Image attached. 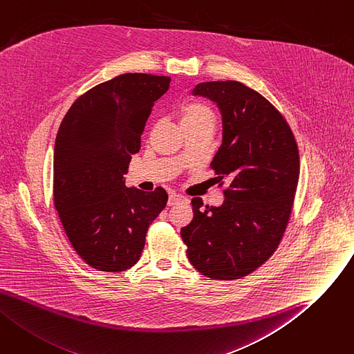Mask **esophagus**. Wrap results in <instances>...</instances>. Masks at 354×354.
Listing matches in <instances>:
<instances>
[{
	"label": "esophagus",
	"mask_w": 354,
	"mask_h": 354,
	"mask_svg": "<svg viewBox=\"0 0 354 354\" xmlns=\"http://www.w3.org/2000/svg\"><path fill=\"white\" fill-rule=\"evenodd\" d=\"M186 201V198L183 196V195H179V194H172L171 196H169V199H168V205L169 206H174V205H176V203H180V202H185Z\"/></svg>",
	"instance_id": "esophagus-1"
}]
</instances>
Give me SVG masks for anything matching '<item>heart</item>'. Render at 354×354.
Masks as SVG:
<instances>
[{
  "instance_id": "b5f03b06",
  "label": "heart",
  "mask_w": 354,
  "mask_h": 354,
  "mask_svg": "<svg viewBox=\"0 0 354 354\" xmlns=\"http://www.w3.org/2000/svg\"><path fill=\"white\" fill-rule=\"evenodd\" d=\"M180 120L185 129L196 128V127L214 128L216 124V112L206 102L191 100V101H185L182 104Z\"/></svg>"
}]
</instances>
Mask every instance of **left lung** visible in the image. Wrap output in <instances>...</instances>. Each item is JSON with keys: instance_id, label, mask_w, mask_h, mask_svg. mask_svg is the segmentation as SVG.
Masks as SVG:
<instances>
[{"instance_id": "left-lung-1", "label": "left lung", "mask_w": 354, "mask_h": 354, "mask_svg": "<svg viewBox=\"0 0 354 354\" xmlns=\"http://www.w3.org/2000/svg\"><path fill=\"white\" fill-rule=\"evenodd\" d=\"M194 95L215 101L222 112L223 140L210 169L229 185L218 207L192 199L194 219L180 236L199 273L242 279L261 268L283 238L300 174L297 142L279 109L238 81L202 82Z\"/></svg>"}]
</instances>
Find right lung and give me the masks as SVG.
I'll return each mask as SVG.
<instances>
[{"mask_svg":"<svg viewBox=\"0 0 354 354\" xmlns=\"http://www.w3.org/2000/svg\"><path fill=\"white\" fill-rule=\"evenodd\" d=\"M169 77L124 74L86 91L65 113L54 149V206L77 254L101 272L132 268L167 206L162 186H125L132 155Z\"/></svg>","mask_w":354,"mask_h":354,"instance_id":"right-lung-1","label":"right lung"}]
</instances>
